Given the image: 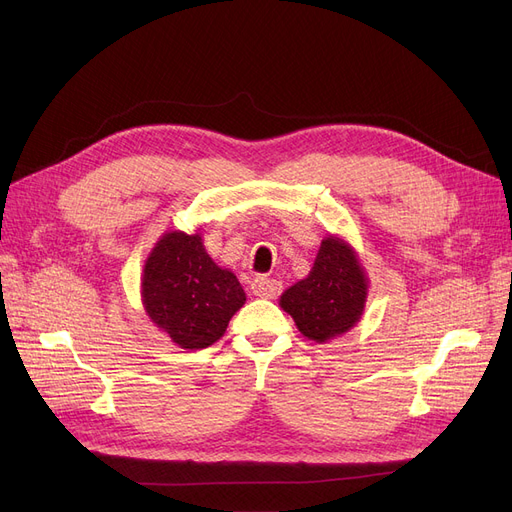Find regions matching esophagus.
I'll return each instance as SVG.
<instances>
[{"label":"esophagus","instance_id":"obj_1","mask_svg":"<svg viewBox=\"0 0 512 512\" xmlns=\"http://www.w3.org/2000/svg\"><path fill=\"white\" fill-rule=\"evenodd\" d=\"M253 288V294L255 297H261V299H276L280 297L282 292V284L274 278H263V276H257L251 284Z\"/></svg>","mask_w":512,"mask_h":512}]
</instances>
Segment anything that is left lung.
<instances>
[{"label":"left lung","instance_id":"left-lung-1","mask_svg":"<svg viewBox=\"0 0 512 512\" xmlns=\"http://www.w3.org/2000/svg\"><path fill=\"white\" fill-rule=\"evenodd\" d=\"M365 297L367 280L355 253L330 236L321 242L311 274L290 286L280 305L307 338L326 342L357 324Z\"/></svg>","mask_w":512,"mask_h":512}]
</instances>
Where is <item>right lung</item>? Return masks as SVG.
<instances>
[{
  "mask_svg": "<svg viewBox=\"0 0 512 512\" xmlns=\"http://www.w3.org/2000/svg\"><path fill=\"white\" fill-rule=\"evenodd\" d=\"M245 301L236 276L211 261L199 234H166L145 263V309L157 328L188 351L220 340Z\"/></svg>",
  "mask_w": 512,
  "mask_h": 512,
  "instance_id": "obj_1",
  "label": "right lung"
}]
</instances>
